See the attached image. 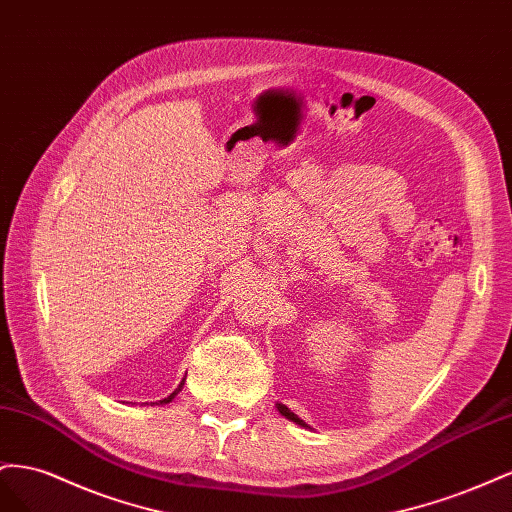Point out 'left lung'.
Wrapping results in <instances>:
<instances>
[{
    "instance_id": "1",
    "label": "left lung",
    "mask_w": 512,
    "mask_h": 512,
    "mask_svg": "<svg viewBox=\"0 0 512 512\" xmlns=\"http://www.w3.org/2000/svg\"><path fill=\"white\" fill-rule=\"evenodd\" d=\"M279 412H281V414H283L285 418H289V420H294V422H296V425H302V427H306V425H304V420H300V418H298V416H296L294 412H291V410H289V407H285V405H281V403H279Z\"/></svg>"
}]
</instances>
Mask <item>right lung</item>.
I'll use <instances>...</instances> for the list:
<instances>
[{"mask_svg": "<svg viewBox=\"0 0 512 512\" xmlns=\"http://www.w3.org/2000/svg\"><path fill=\"white\" fill-rule=\"evenodd\" d=\"M180 388H182V384H180ZM180 388H178V390H175L173 394H169V397H167V399H163V401H160V405H163V403H169V401H171V399L175 397V394H178V392H180Z\"/></svg>", "mask_w": 512, "mask_h": 512, "instance_id": "right-lung-1", "label": "right lung"}]
</instances>
